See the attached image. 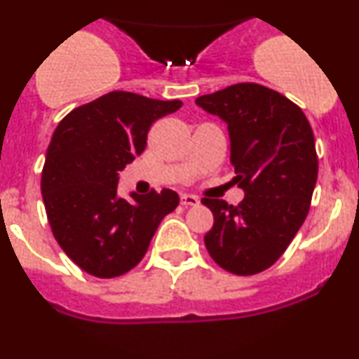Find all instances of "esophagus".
Masks as SVG:
<instances>
[{
	"label": "esophagus",
	"instance_id": "obj_1",
	"mask_svg": "<svg viewBox=\"0 0 359 359\" xmlns=\"http://www.w3.org/2000/svg\"><path fill=\"white\" fill-rule=\"evenodd\" d=\"M180 204L182 205H199V199L196 196H191V194H182L180 196Z\"/></svg>",
	"mask_w": 359,
	"mask_h": 359
}]
</instances>
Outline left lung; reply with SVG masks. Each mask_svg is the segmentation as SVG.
<instances>
[{
  "mask_svg": "<svg viewBox=\"0 0 359 359\" xmlns=\"http://www.w3.org/2000/svg\"><path fill=\"white\" fill-rule=\"evenodd\" d=\"M196 104L228 123L233 182L246 192L238 205L204 197L214 216L205 248L229 273L257 275L285 253L311 209L319 170L311 123L295 102L255 82Z\"/></svg>",
  "mask_w": 359,
  "mask_h": 359,
  "instance_id": "left-lung-1",
  "label": "left lung"
}]
</instances>
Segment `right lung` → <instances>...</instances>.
<instances>
[{"label":"right lung","mask_w":359,"mask_h":359,"mask_svg":"<svg viewBox=\"0 0 359 359\" xmlns=\"http://www.w3.org/2000/svg\"><path fill=\"white\" fill-rule=\"evenodd\" d=\"M182 101L113 90L72 109L53 131L42 170V196L53 236L86 273L114 278L145 257L179 194L163 189L118 197V172L142 155L148 130Z\"/></svg>","instance_id":"1"}]
</instances>
